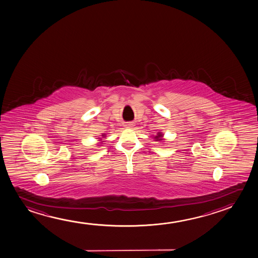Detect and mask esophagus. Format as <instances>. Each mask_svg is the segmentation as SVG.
<instances>
[{
	"label": "esophagus",
	"mask_w": 258,
	"mask_h": 258,
	"mask_svg": "<svg viewBox=\"0 0 258 258\" xmlns=\"http://www.w3.org/2000/svg\"><path fill=\"white\" fill-rule=\"evenodd\" d=\"M134 123H132V122H128V123L125 124V127H132L134 125H133Z\"/></svg>",
	"instance_id": "esophagus-1"
}]
</instances>
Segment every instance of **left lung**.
<instances>
[{"label":"left lung","mask_w":258,"mask_h":258,"mask_svg":"<svg viewBox=\"0 0 258 258\" xmlns=\"http://www.w3.org/2000/svg\"><path fill=\"white\" fill-rule=\"evenodd\" d=\"M162 137H163V135L161 132H158V134L154 137V139H155V141H162L163 139H162Z\"/></svg>","instance_id":"8db88e82"}]
</instances>
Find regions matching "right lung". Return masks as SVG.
Masks as SVG:
<instances>
[{"label":"right lung","mask_w":258,"mask_h":258,"mask_svg":"<svg viewBox=\"0 0 258 258\" xmlns=\"http://www.w3.org/2000/svg\"><path fill=\"white\" fill-rule=\"evenodd\" d=\"M102 137H105V136H102ZM102 142H103V141H102Z\"/></svg>","instance_id":"obj_1"}]
</instances>
